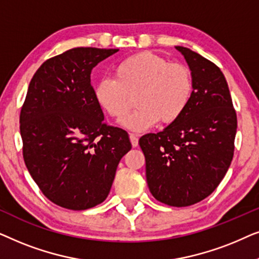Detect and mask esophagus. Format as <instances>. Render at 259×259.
<instances>
[{"mask_svg": "<svg viewBox=\"0 0 259 259\" xmlns=\"http://www.w3.org/2000/svg\"><path fill=\"white\" fill-rule=\"evenodd\" d=\"M130 140L133 147H137L138 144H139V138H138L136 134H130Z\"/></svg>", "mask_w": 259, "mask_h": 259, "instance_id": "34e87169", "label": "esophagus"}]
</instances>
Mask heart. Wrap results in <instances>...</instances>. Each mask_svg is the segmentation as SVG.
<instances>
[{
  "mask_svg": "<svg viewBox=\"0 0 259 259\" xmlns=\"http://www.w3.org/2000/svg\"><path fill=\"white\" fill-rule=\"evenodd\" d=\"M194 92L193 76L183 63L151 52H141L120 61L114 77H105L94 86V99L106 114L122 120L128 114L136 97L138 108L123 126L143 132L161 123L178 120L189 107Z\"/></svg>",
  "mask_w": 259,
  "mask_h": 259,
  "instance_id": "1",
  "label": "heart"
}]
</instances>
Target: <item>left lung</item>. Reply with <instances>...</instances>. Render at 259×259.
<instances>
[{
  "mask_svg": "<svg viewBox=\"0 0 259 259\" xmlns=\"http://www.w3.org/2000/svg\"><path fill=\"white\" fill-rule=\"evenodd\" d=\"M190 67L194 92L185 113L139 145L152 196L169 206H190L217 189L235 151L237 115L224 74L210 60L177 46Z\"/></svg>",
  "mask_w": 259,
  "mask_h": 259,
  "instance_id": "left-lung-1",
  "label": "left lung"
}]
</instances>
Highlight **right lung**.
<instances>
[{"label": "right lung", "instance_id": "right-lung-1", "mask_svg": "<svg viewBox=\"0 0 259 259\" xmlns=\"http://www.w3.org/2000/svg\"><path fill=\"white\" fill-rule=\"evenodd\" d=\"M119 49L77 47L47 60L34 74L20 114L23 159L53 203L81 211L107 198L128 134L104 122L92 69Z\"/></svg>", "mask_w": 259, "mask_h": 259}]
</instances>
